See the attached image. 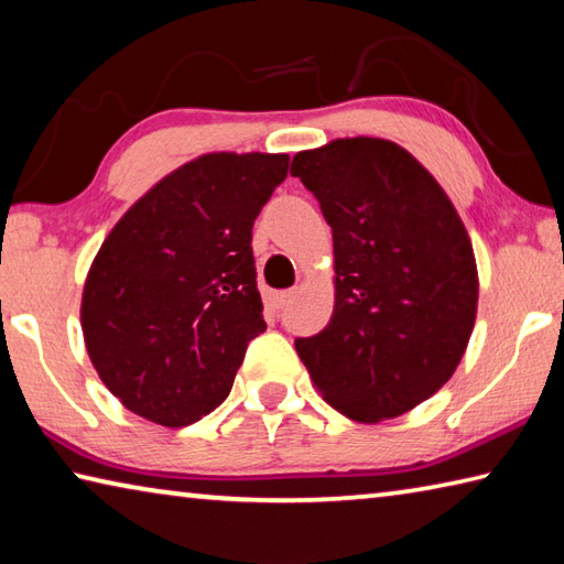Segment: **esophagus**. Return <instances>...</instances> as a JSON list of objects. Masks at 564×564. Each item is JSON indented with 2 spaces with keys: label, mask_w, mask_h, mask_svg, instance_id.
<instances>
[{
  "label": "esophagus",
  "mask_w": 564,
  "mask_h": 564,
  "mask_svg": "<svg viewBox=\"0 0 564 564\" xmlns=\"http://www.w3.org/2000/svg\"><path fill=\"white\" fill-rule=\"evenodd\" d=\"M293 295H295V291H281V293H275V295H273V305H275V308H279V311L289 308L291 301H293Z\"/></svg>",
  "instance_id": "obj_1"
}]
</instances>
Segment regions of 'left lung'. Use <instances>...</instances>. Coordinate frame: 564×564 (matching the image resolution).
I'll use <instances>...</instances> for the list:
<instances>
[{"instance_id":"left-lung-1","label":"left lung","mask_w":564,"mask_h":564,"mask_svg":"<svg viewBox=\"0 0 564 564\" xmlns=\"http://www.w3.org/2000/svg\"><path fill=\"white\" fill-rule=\"evenodd\" d=\"M333 231L336 308L295 350L350 420L408 413L437 393L470 340L477 269L441 184L386 139H336L293 156Z\"/></svg>"}]
</instances>
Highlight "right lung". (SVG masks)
<instances>
[{"mask_svg":"<svg viewBox=\"0 0 564 564\" xmlns=\"http://www.w3.org/2000/svg\"><path fill=\"white\" fill-rule=\"evenodd\" d=\"M285 174V154L198 156L111 228L84 283L82 330L131 413L184 427L231 393L265 330L253 221Z\"/></svg>","mask_w":564,"mask_h":564,"instance_id":"right-lung-1","label":"right lung"}]
</instances>
